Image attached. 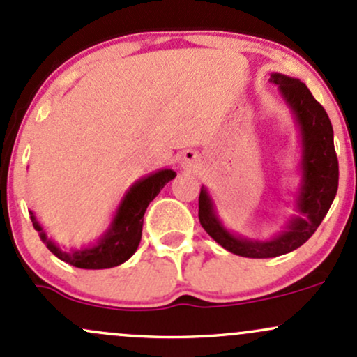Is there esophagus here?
Segmentation results:
<instances>
[{"label": "esophagus", "mask_w": 357, "mask_h": 357, "mask_svg": "<svg viewBox=\"0 0 357 357\" xmlns=\"http://www.w3.org/2000/svg\"><path fill=\"white\" fill-rule=\"evenodd\" d=\"M197 158H199V155L195 153V151H185V153H183V160H182V165L183 167H194L195 163H197Z\"/></svg>", "instance_id": "34e87169"}]
</instances>
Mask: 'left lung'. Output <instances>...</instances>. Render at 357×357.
<instances>
[{
  "label": "left lung",
  "mask_w": 357,
  "mask_h": 357,
  "mask_svg": "<svg viewBox=\"0 0 357 357\" xmlns=\"http://www.w3.org/2000/svg\"><path fill=\"white\" fill-rule=\"evenodd\" d=\"M270 82L278 86L280 94L290 107L300 131L302 182L295 200L298 215L288 219L285 231L268 241L246 239L234 236L222 226L206 187L200 189L199 195V221L207 234L224 250L244 258H275L302 246L326 218L339 185L334 131L326 109L315 101L308 87L298 79L275 72L271 74Z\"/></svg>",
  "instance_id": "8db88e82"
}]
</instances>
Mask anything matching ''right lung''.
Returning <instances> with one entry per match:
<instances>
[{
  "label": "right lung",
  "instance_id": "1",
  "mask_svg": "<svg viewBox=\"0 0 357 357\" xmlns=\"http://www.w3.org/2000/svg\"><path fill=\"white\" fill-rule=\"evenodd\" d=\"M175 175L177 174L170 168H163L133 183L119 204L109 229L104 232L94 246L72 251L60 250L57 244L47 238L45 231L31 211L30 219L35 231H38L40 239L62 261L84 270H104V268L118 266L130 259L138 250V244L142 241L143 215L148 204L157 197L170 180L175 178Z\"/></svg>",
  "mask_w": 357,
  "mask_h": 357
}]
</instances>
